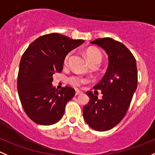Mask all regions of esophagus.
Instances as JSON below:
<instances>
[{
	"mask_svg": "<svg viewBox=\"0 0 155 155\" xmlns=\"http://www.w3.org/2000/svg\"><path fill=\"white\" fill-rule=\"evenodd\" d=\"M82 94V91H78V90H77L76 92H75V95H79V94Z\"/></svg>",
	"mask_w": 155,
	"mask_h": 155,
	"instance_id": "obj_1",
	"label": "esophagus"
}]
</instances>
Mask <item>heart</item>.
<instances>
[{"mask_svg": "<svg viewBox=\"0 0 155 155\" xmlns=\"http://www.w3.org/2000/svg\"><path fill=\"white\" fill-rule=\"evenodd\" d=\"M86 55L88 61L91 63V65L98 66L101 64L103 60V55L101 52L98 49L94 48H89L86 50ZM71 56V52L68 53L65 56L64 59V64L67 65L68 63L69 58ZM68 81L71 85L74 87H80L84 84L87 83L89 81L87 78L80 76V75H72L69 77L68 79Z\"/></svg>", "mask_w": 155, "mask_h": 155, "instance_id": "obj_1", "label": "heart"}]
</instances>
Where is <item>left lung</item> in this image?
<instances>
[{
    "label": "left lung",
    "instance_id": "left-lung-1",
    "mask_svg": "<svg viewBox=\"0 0 155 155\" xmlns=\"http://www.w3.org/2000/svg\"><path fill=\"white\" fill-rule=\"evenodd\" d=\"M91 43L104 49L108 54L109 66L94 87L101 90L102 99L91 91L87 92L90 101L84 107L83 115L93 129L104 132L120 123L127 113L138 84L136 61L126 45L111 38L97 39Z\"/></svg>",
    "mask_w": 155,
    "mask_h": 155
}]
</instances>
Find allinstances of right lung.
Masks as SVG:
<instances>
[{
  "mask_svg": "<svg viewBox=\"0 0 155 155\" xmlns=\"http://www.w3.org/2000/svg\"><path fill=\"white\" fill-rule=\"evenodd\" d=\"M84 42L50 33L33 41L23 54L17 91L25 113L34 123L49 126L63 116L66 104L74 96L75 91L67 86L55 90L51 84L53 76L62 71L68 53Z\"/></svg>",
  "mask_w": 155,
  "mask_h": 155,
  "instance_id": "add662e5",
  "label": "right lung"
}]
</instances>
